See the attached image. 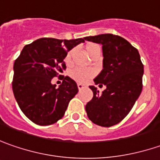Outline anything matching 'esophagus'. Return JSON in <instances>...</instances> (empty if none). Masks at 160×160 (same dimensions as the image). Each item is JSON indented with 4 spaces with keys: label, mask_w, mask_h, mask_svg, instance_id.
Masks as SVG:
<instances>
[{
    "label": "esophagus",
    "mask_w": 160,
    "mask_h": 160,
    "mask_svg": "<svg viewBox=\"0 0 160 160\" xmlns=\"http://www.w3.org/2000/svg\"><path fill=\"white\" fill-rule=\"evenodd\" d=\"M85 88V86L83 85V84H80V83H78V88L80 89V90H81V89H83Z\"/></svg>",
    "instance_id": "esophagus-1"
}]
</instances>
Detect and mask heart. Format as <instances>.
<instances>
[{
    "instance_id": "obj_1",
    "label": "heart",
    "mask_w": 160,
    "mask_h": 160,
    "mask_svg": "<svg viewBox=\"0 0 160 160\" xmlns=\"http://www.w3.org/2000/svg\"><path fill=\"white\" fill-rule=\"evenodd\" d=\"M98 49H100V48L97 45H89L87 48V50H88V53L89 54V56L92 53L95 52L96 50H98ZM71 59H72V51L68 53L67 56L65 57V62L67 63H70ZM94 75H95V71L93 69H87V68H81V67H78V68L72 70L70 72V76L77 82H80V83H85Z\"/></svg>"
}]
</instances>
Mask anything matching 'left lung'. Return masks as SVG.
<instances>
[{"label":"left lung","instance_id":"obj_1","mask_svg":"<svg viewBox=\"0 0 160 160\" xmlns=\"http://www.w3.org/2000/svg\"><path fill=\"white\" fill-rule=\"evenodd\" d=\"M85 40L102 44V70L94 81L106 87L102 94L96 87H89L93 98L87 103L86 112L93 123L109 128L129 113L140 96L143 64L138 50L120 36L105 33Z\"/></svg>","mask_w":160,"mask_h":160}]
</instances>
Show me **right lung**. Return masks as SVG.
Returning a JSON list of instances; mask_svg holds the SVG:
<instances>
[{
  "label": "right lung",
  "mask_w": 160,
  "mask_h": 160,
  "mask_svg": "<svg viewBox=\"0 0 160 160\" xmlns=\"http://www.w3.org/2000/svg\"><path fill=\"white\" fill-rule=\"evenodd\" d=\"M85 38L58 40L42 38L25 45L14 63L12 89L21 111L33 123L48 126L63 118L69 102L78 93V86L62 76L58 89L51 84L54 77L66 69L67 53Z\"/></svg>",
  "instance_id": "right-lung-1"
}]
</instances>
